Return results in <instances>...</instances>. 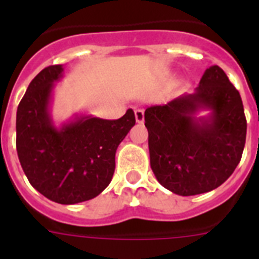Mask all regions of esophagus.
<instances>
[{
	"label": "esophagus",
	"instance_id": "obj_1",
	"mask_svg": "<svg viewBox=\"0 0 259 259\" xmlns=\"http://www.w3.org/2000/svg\"><path fill=\"white\" fill-rule=\"evenodd\" d=\"M135 118H136L137 123H143L144 122V111L143 110H135Z\"/></svg>",
	"mask_w": 259,
	"mask_h": 259
}]
</instances>
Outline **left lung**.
<instances>
[{
    "instance_id": "1",
    "label": "left lung",
    "mask_w": 259,
    "mask_h": 259,
    "mask_svg": "<svg viewBox=\"0 0 259 259\" xmlns=\"http://www.w3.org/2000/svg\"><path fill=\"white\" fill-rule=\"evenodd\" d=\"M207 111L205 116L198 114ZM150 167L179 196L218 188L241 159L246 119L241 97L219 66L205 70L193 93L145 110Z\"/></svg>"
}]
</instances>
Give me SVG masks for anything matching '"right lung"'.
I'll return each mask as SVG.
<instances>
[{
    "label": "right lung",
    "instance_id": "1",
    "mask_svg": "<svg viewBox=\"0 0 259 259\" xmlns=\"http://www.w3.org/2000/svg\"><path fill=\"white\" fill-rule=\"evenodd\" d=\"M63 65L49 66L32 80L17 111V152L27 179L62 205L95 198L113 179L119 144L135 125L134 110L122 118L75 114L57 125L53 93Z\"/></svg>",
    "mask_w": 259,
    "mask_h": 259
}]
</instances>
